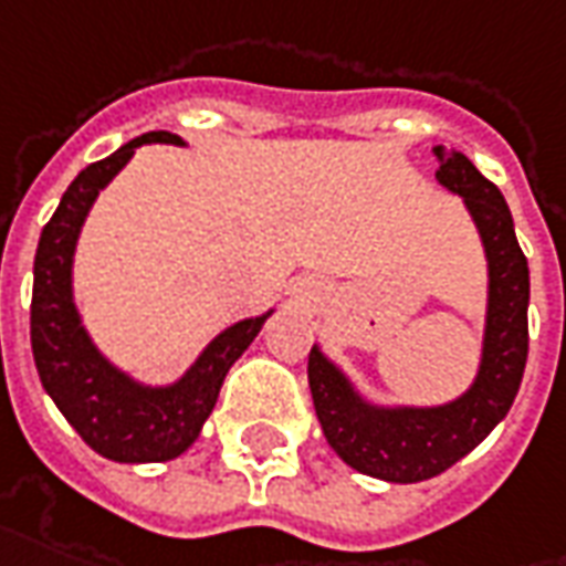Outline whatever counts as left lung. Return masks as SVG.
Returning <instances> with one entry per match:
<instances>
[{"label":"left lung","mask_w":566,"mask_h":566,"mask_svg":"<svg viewBox=\"0 0 566 566\" xmlns=\"http://www.w3.org/2000/svg\"><path fill=\"white\" fill-rule=\"evenodd\" d=\"M434 177L462 195L489 258V317L474 387L443 408L387 411L359 399L317 347L308 354V389L329 447L359 474L387 483H420L471 453L506 417L528 363V261L504 195L462 153L434 146Z\"/></svg>","instance_id":"1"}]
</instances>
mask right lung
Returning <instances> with one entry per match:
<instances>
[{
  "mask_svg": "<svg viewBox=\"0 0 566 566\" xmlns=\"http://www.w3.org/2000/svg\"><path fill=\"white\" fill-rule=\"evenodd\" d=\"M140 144L182 140L170 132L140 134L77 174L53 219L41 230L29 308L38 378L74 432L113 462H167L186 453L216 408L228 368L242 357L266 321L249 317L224 329L219 338H212L186 378L165 389L134 384L92 347L71 300L74 242L92 200L123 170Z\"/></svg>",
  "mask_w": 566,
  "mask_h": 566,
  "instance_id": "right-lung-1",
  "label": "right lung"
}]
</instances>
